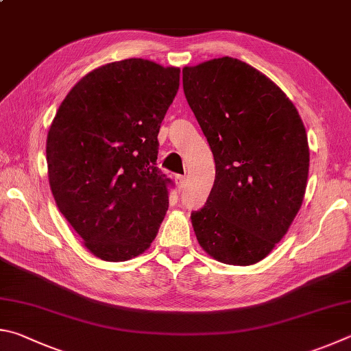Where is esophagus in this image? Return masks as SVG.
Here are the masks:
<instances>
[{"label": "esophagus", "instance_id": "34e87169", "mask_svg": "<svg viewBox=\"0 0 351 351\" xmlns=\"http://www.w3.org/2000/svg\"><path fill=\"white\" fill-rule=\"evenodd\" d=\"M176 183H177V189H179V193H180L182 189L185 188V185H186V179L183 176H177L176 177Z\"/></svg>", "mask_w": 351, "mask_h": 351}]
</instances>
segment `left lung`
Wrapping results in <instances>:
<instances>
[{
  "label": "left lung",
  "instance_id": "left-lung-1",
  "mask_svg": "<svg viewBox=\"0 0 351 351\" xmlns=\"http://www.w3.org/2000/svg\"><path fill=\"white\" fill-rule=\"evenodd\" d=\"M183 92L216 162L204 208L191 213L200 247L228 265L267 257L302 205L310 151L298 109L243 61L183 67Z\"/></svg>",
  "mask_w": 351,
  "mask_h": 351
}]
</instances>
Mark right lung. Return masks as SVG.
I'll use <instances>...</instances> for the list:
<instances>
[{
    "instance_id": "obj_1",
    "label": "right lung",
    "mask_w": 351,
    "mask_h": 351,
    "mask_svg": "<svg viewBox=\"0 0 351 351\" xmlns=\"http://www.w3.org/2000/svg\"><path fill=\"white\" fill-rule=\"evenodd\" d=\"M179 82V67L149 60L104 64L73 86L49 129L53 199L103 261L143 253L168 211L172 182L157 168V135Z\"/></svg>"
}]
</instances>
